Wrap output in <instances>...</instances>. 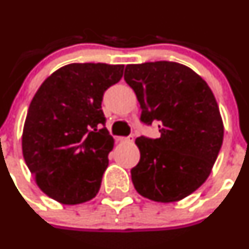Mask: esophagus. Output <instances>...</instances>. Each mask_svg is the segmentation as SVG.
<instances>
[{
	"instance_id": "34e87169",
	"label": "esophagus",
	"mask_w": 249,
	"mask_h": 249,
	"mask_svg": "<svg viewBox=\"0 0 249 249\" xmlns=\"http://www.w3.org/2000/svg\"><path fill=\"white\" fill-rule=\"evenodd\" d=\"M120 143H132L134 142V136H126V137H119Z\"/></svg>"
}]
</instances>
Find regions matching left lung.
<instances>
[{"label":"left lung","instance_id":"1","mask_svg":"<svg viewBox=\"0 0 249 249\" xmlns=\"http://www.w3.org/2000/svg\"><path fill=\"white\" fill-rule=\"evenodd\" d=\"M124 79L141 105V123L158 124L160 132L159 139H136L135 189L158 202L184 199L207 179L222 147L224 127L212 90L172 61L127 65Z\"/></svg>","mask_w":249,"mask_h":249}]
</instances>
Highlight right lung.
Here are the masks:
<instances>
[{
	"label": "right lung",
	"mask_w": 249,
	"mask_h": 249,
	"mask_svg": "<svg viewBox=\"0 0 249 249\" xmlns=\"http://www.w3.org/2000/svg\"><path fill=\"white\" fill-rule=\"evenodd\" d=\"M124 65L70 64L35 94L22 132L25 162L52 199L77 205L96 196L114 140L101 104Z\"/></svg>",
	"instance_id": "1"
}]
</instances>
